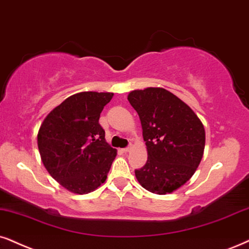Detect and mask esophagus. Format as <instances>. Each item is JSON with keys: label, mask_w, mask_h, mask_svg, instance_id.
I'll return each mask as SVG.
<instances>
[{"label": "esophagus", "mask_w": 249, "mask_h": 249, "mask_svg": "<svg viewBox=\"0 0 249 249\" xmlns=\"http://www.w3.org/2000/svg\"><path fill=\"white\" fill-rule=\"evenodd\" d=\"M131 149H132V144H130V146H127L126 148H124V149H123V150H124L125 153H127V152H130Z\"/></svg>", "instance_id": "34e87169"}]
</instances>
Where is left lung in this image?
I'll return each mask as SVG.
<instances>
[{"label": "left lung", "instance_id": "left-lung-1", "mask_svg": "<svg viewBox=\"0 0 249 249\" xmlns=\"http://www.w3.org/2000/svg\"><path fill=\"white\" fill-rule=\"evenodd\" d=\"M127 100L139 115L148 152L146 164L134 171L138 181L156 194L178 190L190 180L203 156L202 123L164 88L133 90Z\"/></svg>", "mask_w": 249, "mask_h": 249}]
</instances>
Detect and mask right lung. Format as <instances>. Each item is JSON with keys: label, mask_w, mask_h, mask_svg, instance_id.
I'll list each match as a JSON object with an SVG mask.
<instances>
[{"label": "right lung", "mask_w": 249, "mask_h": 249, "mask_svg": "<svg viewBox=\"0 0 249 249\" xmlns=\"http://www.w3.org/2000/svg\"><path fill=\"white\" fill-rule=\"evenodd\" d=\"M114 94H74L49 112L37 133L43 165L63 187L87 194L106 181L117 150L105 139L100 114Z\"/></svg>", "instance_id": "right-lung-1"}]
</instances>
